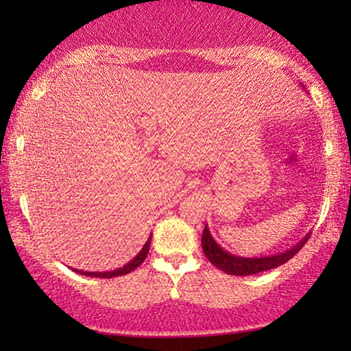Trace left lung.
<instances>
[{"mask_svg": "<svg viewBox=\"0 0 351 351\" xmlns=\"http://www.w3.org/2000/svg\"><path fill=\"white\" fill-rule=\"evenodd\" d=\"M310 233H306L304 238L300 239L295 246L287 249L285 252L273 254V256L265 257H239L234 254H230L225 251L223 247H220V244L213 238V234L209 232V227L206 225L203 237H201V246H203L204 256L208 257V261L228 275H237V276H247V275H256V273H262L271 268H276L286 263L289 258L295 256L300 251L302 246L306 243Z\"/></svg>", "mask_w": 351, "mask_h": 351, "instance_id": "1", "label": "left lung"}]
</instances>
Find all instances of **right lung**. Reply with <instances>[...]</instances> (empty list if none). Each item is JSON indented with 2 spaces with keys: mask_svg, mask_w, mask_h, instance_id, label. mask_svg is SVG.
Here are the masks:
<instances>
[{
  "mask_svg": "<svg viewBox=\"0 0 351 351\" xmlns=\"http://www.w3.org/2000/svg\"><path fill=\"white\" fill-rule=\"evenodd\" d=\"M150 243H152V234L148 237L147 243L143 244V247L138 251V254L136 257L132 258V261H129L126 265L117 268V270H110V271H83V270H76V268H71V270L80 273V275H84V276H93V278H114V276H123V275H128V273H131L132 270H136V268L141 265V263L145 261L147 254H148V249H150Z\"/></svg>",
  "mask_w": 351,
  "mask_h": 351,
  "instance_id": "obj_1",
  "label": "right lung"
}]
</instances>
